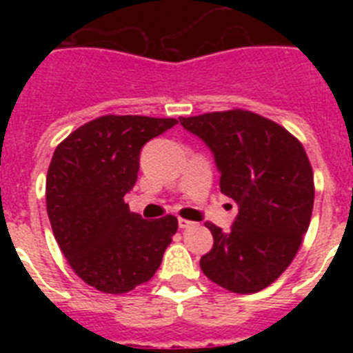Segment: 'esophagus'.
<instances>
[{"instance_id": "34e87169", "label": "esophagus", "mask_w": 353, "mask_h": 353, "mask_svg": "<svg viewBox=\"0 0 353 353\" xmlns=\"http://www.w3.org/2000/svg\"><path fill=\"white\" fill-rule=\"evenodd\" d=\"M192 221H187V219H183V217H179V226L182 228V230H185V228H191L192 226Z\"/></svg>"}]
</instances>
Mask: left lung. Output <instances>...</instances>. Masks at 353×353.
Masks as SVG:
<instances>
[{"label": "left lung", "mask_w": 353, "mask_h": 353, "mask_svg": "<svg viewBox=\"0 0 353 353\" xmlns=\"http://www.w3.org/2000/svg\"><path fill=\"white\" fill-rule=\"evenodd\" d=\"M214 152L221 191L239 203L232 230L205 223L214 245L199 267L233 293L272 285L299 252L313 214V168L304 146L276 121L248 109L180 118Z\"/></svg>", "instance_id": "8db88e82"}]
</instances>
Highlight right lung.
I'll use <instances>...</instances> for the list:
<instances>
[{"mask_svg": "<svg viewBox=\"0 0 353 353\" xmlns=\"http://www.w3.org/2000/svg\"><path fill=\"white\" fill-rule=\"evenodd\" d=\"M179 123L174 118L104 114L56 146L46 180L52 233L72 270L104 293L150 281L176 233L174 215L145 221L125 194L138 180L143 145Z\"/></svg>", "mask_w": 353, "mask_h": 353, "instance_id": "obj_1", "label": "right lung"}]
</instances>
